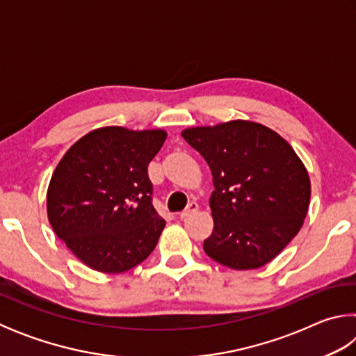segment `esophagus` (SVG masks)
<instances>
[{
	"instance_id": "esophagus-1",
	"label": "esophagus",
	"mask_w": 356,
	"mask_h": 356,
	"mask_svg": "<svg viewBox=\"0 0 356 356\" xmlns=\"http://www.w3.org/2000/svg\"><path fill=\"white\" fill-rule=\"evenodd\" d=\"M197 209H200V207H197L196 202H190L188 207H186L184 212H180L179 216L184 220V218H186V216H190V215H193L195 212H197Z\"/></svg>"
}]
</instances>
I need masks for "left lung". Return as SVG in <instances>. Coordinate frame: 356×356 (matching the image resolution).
<instances>
[{"mask_svg":"<svg viewBox=\"0 0 356 356\" xmlns=\"http://www.w3.org/2000/svg\"><path fill=\"white\" fill-rule=\"evenodd\" d=\"M212 171L213 232L204 251L225 267L268 264L297 236L308 213V171L291 144L251 120L182 131Z\"/></svg>","mask_w":356,"mask_h":356,"instance_id":"1","label":"left lung"}]
</instances>
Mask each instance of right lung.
Here are the masks:
<instances>
[{
	"instance_id": "add662e5",
	"label": "right lung",
	"mask_w": 356,
	"mask_h": 356,
	"mask_svg": "<svg viewBox=\"0 0 356 356\" xmlns=\"http://www.w3.org/2000/svg\"><path fill=\"white\" fill-rule=\"evenodd\" d=\"M165 140V130L102 127L58 163L47 191L48 221L88 267L122 273L154 251L165 220L152 206L147 166Z\"/></svg>"
}]
</instances>
